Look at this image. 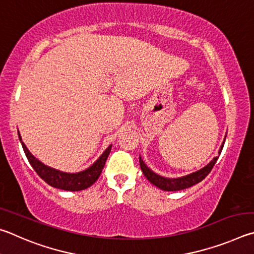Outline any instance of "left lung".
Returning <instances> with one entry per match:
<instances>
[{
  "label": "left lung",
  "instance_id": "left-lung-1",
  "mask_svg": "<svg viewBox=\"0 0 254 254\" xmlns=\"http://www.w3.org/2000/svg\"><path fill=\"white\" fill-rule=\"evenodd\" d=\"M223 146H224V141L221 146L219 154H221L222 149H223ZM217 158H219V156L213 158V161H211V163L207 164V165L204 168H202V170L195 172L193 174L180 177V179H165V177H162L157 174H155L153 171H150L149 168L145 165L143 159L140 157H139V164L144 175L146 176V179L150 182V183L154 184L155 186H157L158 189L171 192V190H181L188 189V188H190V186L199 183V182H202L208 174H210L213 166L215 165Z\"/></svg>",
  "mask_w": 254,
  "mask_h": 254
}]
</instances>
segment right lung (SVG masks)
Returning <instances> with one entry per match:
<instances>
[{"label":"right lung","mask_w":254,"mask_h":254,"mask_svg":"<svg viewBox=\"0 0 254 254\" xmlns=\"http://www.w3.org/2000/svg\"><path fill=\"white\" fill-rule=\"evenodd\" d=\"M19 138L25 153V156L28 158L31 166L33 167V170L37 172V174L41 177L44 182H47L50 186L64 190H72V192H74V190H81L84 189H88L89 186H91L98 179H99L102 168H104L105 163L107 161V158H108L111 150L110 145L92 166L87 168V170L83 172L70 174V173L57 171L55 168L49 167L47 165H44V164H42L40 161H38V159L29 152L26 146L24 145L23 141H22L20 132Z\"/></svg>","instance_id":"add662e5"}]
</instances>
